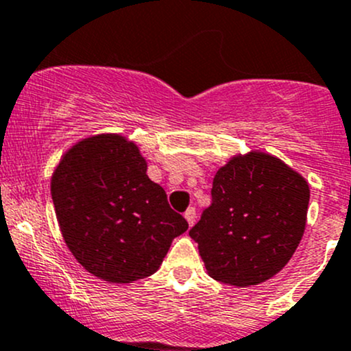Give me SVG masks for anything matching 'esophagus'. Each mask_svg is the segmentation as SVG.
<instances>
[{
	"label": "esophagus",
	"instance_id": "obj_1",
	"mask_svg": "<svg viewBox=\"0 0 351 351\" xmlns=\"http://www.w3.org/2000/svg\"><path fill=\"white\" fill-rule=\"evenodd\" d=\"M184 218L187 219V223H189V226L194 225V221H196V209L194 208H189L186 213H184Z\"/></svg>",
	"mask_w": 351,
	"mask_h": 351
}]
</instances>
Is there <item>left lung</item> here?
<instances>
[{
  "instance_id": "obj_1",
  "label": "left lung",
  "mask_w": 351,
  "mask_h": 351,
  "mask_svg": "<svg viewBox=\"0 0 351 351\" xmlns=\"http://www.w3.org/2000/svg\"><path fill=\"white\" fill-rule=\"evenodd\" d=\"M211 197L189 231L209 276L243 287L280 272L304 234V177L280 158L252 150L216 172Z\"/></svg>"
}]
</instances>
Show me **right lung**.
Instances as JSON below:
<instances>
[{"label": "right lung", "mask_w": 351, "mask_h": 351, "mask_svg": "<svg viewBox=\"0 0 351 351\" xmlns=\"http://www.w3.org/2000/svg\"><path fill=\"white\" fill-rule=\"evenodd\" d=\"M50 193L69 250L111 284L157 272L172 240L189 228L149 179L136 143L117 133L72 145L53 171Z\"/></svg>", "instance_id": "right-lung-1"}]
</instances>
